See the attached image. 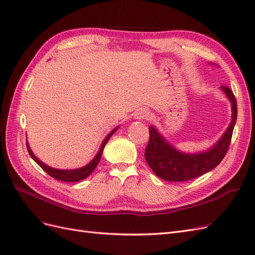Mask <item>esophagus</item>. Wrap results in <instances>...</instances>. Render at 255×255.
I'll use <instances>...</instances> for the list:
<instances>
[{"instance_id": "obj_1", "label": "esophagus", "mask_w": 255, "mask_h": 255, "mask_svg": "<svg viewBox=\"0 0 255 255\" xmlns=\"http://www.w3.org/2000/svg\"><path fill=\"white\" fill-rule=\"evenodd\" d=\"M149 111L148 110H144V109H139L137 110L135 113H134V117L135 119L137 120H142V119H146L149 117Z\"/></svg>"}]
</instances>
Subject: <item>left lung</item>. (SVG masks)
Listing matches in <instances>:
<instances>
[{"mask_svg": "<svg viewBox=\"0 0 255 255\" xmlns=\"http://www.w3.org/2000/svg\"><path fill=\"white\" fill-rule=\"evenodd\" d=\"M210 65L214 66V64ZM220 89L231 103L232 116L225 133L208 149L195 153L181 151L167 140L155 126L151 125L149 127L150 139L144 152V157L153 172L160 179L170 182L195 179L212 171L225 157L237 119V103L230 88L221 86Z\"/></svg>", "mask_w": 255, "mask_h": 255, "instance_id": "left-lung-1", "label": "left lung"}]
</instances>
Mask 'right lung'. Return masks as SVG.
Listing matches in <instances>:
<instances>
[{
	"label": "right lung",
	"mask_w": 255,
	"mask_h": 255,
	"mask_svg": "<svg viewBox=\"0 0 255 255\" xmlns=\"http://www.w3.org/2000/svg\"><path fill=\"white\" fill-rule=\"evenodd\" d=\"M119 127L120 126L116 127L114 129H112L111 132L105 136V138L103 139L101 145H100L99 151L96 154V156L92 158L87 165H85V166L80 167V168H76V169H58V168L50 167L49 165L44 164L43 161H41L39 158H38L35 155V154L32 151V149H30L28 142H26V148H27V151L29 153L30 157H32L36 161V163L39 165L49 175L54 177V179L59 180V181H64V182H79V181H82L84 179H86V177L92 171L95 170V168L99 164L100 159H101V156H102V153H103L105 144L107 143V141L110 140V138L113 136V134L116 132V130L119 128Z\"/></svg>",
	"instance_id": "obj_1"
}]
</instances>
